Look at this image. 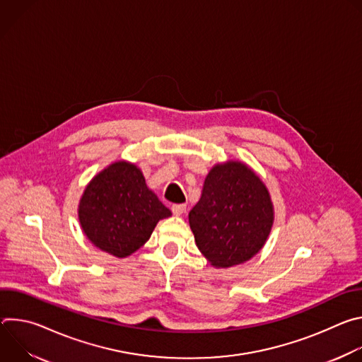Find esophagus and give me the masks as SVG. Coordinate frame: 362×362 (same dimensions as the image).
<instances>
[{
    "label": "esophagus",
    "instance_id": "34e87169",
    "mask_svg": "<svg viewBox=\"0 0 362 362\" xmlns=\"http://www.w3.org/2000/svg\"><path fill=\"white\" fill-rule=\"evenodd\" d=\"M185 211H186V204H183V203L172 204V212H173V215L180 216L182 214H185Z\"/></svg>",
    "mask_w": 362,
    "mask_h": 362
}]
</instances>
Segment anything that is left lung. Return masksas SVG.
<instances>
[{
  "mask_svg": "<svg viewBox=\"0 0 362 362\" xmlns=\"http://www.w3.org/2000/svg\"><path fill=\"white\" fill-rule=\"evenodd\" d=\"M275 219L267 185L246 163H216L204 179L189 225L202 255L215 268L247 262L268 240Z\"/></svg>",
  "mask_w": 362,
  "mask_h": 362,
  "instance_id": "8db88e82",
  "label": "left lung"
}]
</instances>
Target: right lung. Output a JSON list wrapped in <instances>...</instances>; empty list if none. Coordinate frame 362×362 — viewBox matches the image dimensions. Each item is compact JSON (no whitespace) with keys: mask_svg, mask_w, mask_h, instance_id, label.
Wrapping results in <instances>:
<instances>
[{"mask_svg":"<svg viewBox=\"0 0 362 362\" xmlns=\"http://www.w3.org/2000/svg\"><path fill=\"white\" fill-rule=\"evenodd\" d=\"M77 212L86 238L116 257L130 256L150 239L159 221L172 216L143 172L126 160L109 165L88 182Z\"/></svg>","mask_w":362,"mask_h":362,"instance_id":"obj_1","label":"right lung"}]
</instances>
